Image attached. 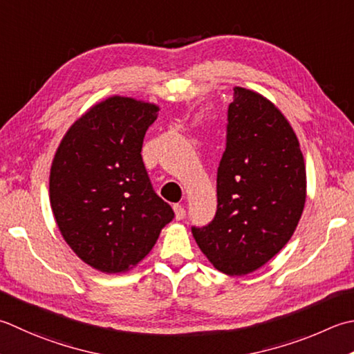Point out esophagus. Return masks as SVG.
<instances>
[{
    "instance_id": "esophagus-1",
    "label": "esophagus",
    "mask_w": 354,
    "mask_h": 354,
    "mask_svg": "<svg viewBox=\"0 0 354 354\" xmlns=\"http://www.w3.org/2000/svg\"><path fill=\"white\" fill-rule=\"evenodd\" d=\"M173 210H175V216L178 221H181L185 218V209L181 205V204H176L173 205Z\"/></svg>"
}]
</instances>
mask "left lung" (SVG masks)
Returning a JSON list of instances; mask_svg holds the SVG:
<instances>
[{"label":"left lung","mask_w":354,"mask_h":354,"mask_svg":"<svg viewBox=\"0 0 354 354\" xmlns=\"http://www.w3.org/2000/svg\"><path fill=\"white\" fill-rule=\"evenodd\" d=\"M227 147L218 167V210L193 238L212 266L244 276L287 244L307 198L299 140L281 110L250 88L234 87Z\"/></svg>","instance_id":"obj_1"}]
</instances>
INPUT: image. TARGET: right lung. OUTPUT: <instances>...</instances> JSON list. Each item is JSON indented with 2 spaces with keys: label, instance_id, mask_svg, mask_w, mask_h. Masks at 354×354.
<instances>
[{
  "label": "right lung",
  "instance_id": "obj_1",
  "mask_svg": "<svg viewBox=\"0 0 354 354\" xmlns=\"http://www.w3.org/2000/svg\"><path fill=\"white\" fill-rule=\"evenodd\" d=\"M159 106L113 95L76 120L52 161L48 196L73 253L98 272L126 273L175 218L151 189L141 149Z\"/></svg>",
  "mask_w": 354,
  "mask_h": 354
}]
</instances>
